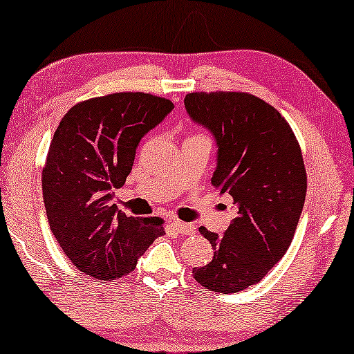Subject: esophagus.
I'll use <instances>...</instances> for the list:
<instances>
[{"mask_svg":"<svg viewBox=\"0 0 354 354\" xmlns=\"http://www.w3.org/2000/svg\"><path fill=\"white\" fill-rule=\"evenodd\" d=\"M169 226H171L172 231H176L178 234H194L196 232V227L193 225L180 221V220H172L169 223Z\"/></svg>","mask_w":354,"mask_h":354,"instance_id":"34e87169","label":"esophagus"}]
</instances>
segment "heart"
Masks as SVG:
<instances>
[{
  "mask_svg": "<svg viewBox=\"0 0 354 354\" xmlns=\"http://www.w3.org/2000/svg\"><path fill=\"white\" fill-rule=\"evenodd\" d=\"M198 136H201V134H198Z\"/></svg>",
  "mask_w": 354,
  "mask_h": 354,
  "instance_id": "heart-1",
  "label": "heart"
}]
</instances>
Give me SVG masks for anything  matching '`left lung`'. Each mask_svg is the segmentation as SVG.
I'll use <instances>...</instances> for the list:
<instances>
[{
	"mask_svg": "<svg viewBox=\"0 0 354 354\" xmlns=\"http://www.w3.org/2000/svg\"><path fill=\"white\" fill-rule=\"evenodd\" d=\"M185 107L214 133L218 166L212 183L237 205L221 236L199 227L214 258L193 277L231 295L263 280L291 245L307 193L301 145L281 113L252 93L196 91L185 96Z\"/></svg>",
	"mask_w": 354,
	"mask_h": 354,
	"instance_id": "8db88e82",
	"label": "left lung"
}]
</instances>
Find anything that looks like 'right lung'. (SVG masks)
<instances>
[{"label":"right lung","mask_w":354,"mask_h":354,"mask_svg":"<svg viewBox=\"0 0 354 354\" xmlns=\"http://www.w3.org/2000/svg\"><path fill=\"white\" fill-rule=\"evenodd\" d=\"M174 109L142 91L90 97L64 113L42 167L47 220L75 268L97 280L131 274L165 234L160 216H128L113 204L145 133Z\"/></svg>","instance_id":"1"}]
</instances>
